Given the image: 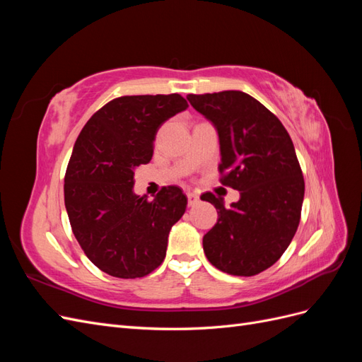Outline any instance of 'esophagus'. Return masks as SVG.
Segmentation results:
<instances>
[{
  "instance_id": "obj_1",
  "label": "esophagus",
  "mask_w": 362,
  "mask_h": 362,
  "mask_svg": "<svg viewBox=\"0 0 362 362\" xmlns=\"http://www.w3.org/2000/svg\"><path fill=\"white\" fill-rule=\"evenodd\" d=\"M187 199H189V205L193 206L194 204H198L199 201V194L194 193V192H187Z\"/></svg>"
}]
</instances>
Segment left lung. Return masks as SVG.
I'll use <instances>...</instances> for the list:
<instances>
[{
	"mask_svg": "<svg viewBox=\"0 0 362 362\" xmlns=\"http://www.w3.org/2000/svg\"><path fill=\"white\" fill-rule=\"evenodd\" d=\"M187 100L217 129L221 182L240 192L229 208L210 192L201 196L218 216L204 235L205 255L229 275H258L281 258L300 222L305 182L293 141L281 120L245 92Z\"/></svg>",
	"mask_w": 362,
	"mask_h": 362,
	"instance_id": "left-lung-1",
	"label": "left lung"
}]
</instances>
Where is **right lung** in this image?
<instances>
[{"label":"right lung","mask_w":362,"mask_h":362,"mask_svg":"<svg viewBox=\"0 0 362 362\" xmlns=\"http://www.w3.org/2000/svg\"><path fill=\"white\" fill-rule=\"evenodd\" d=\"M189 107L178 93L120 96L100 108L76 139L64 175L72 233L93 264L115 278H144L166 257L170 228L187 196L177 185L152 201L137 196L134 169L146 164L163 122Z\"/></svg>","instance_id":"add662e5"}]
</instances>
